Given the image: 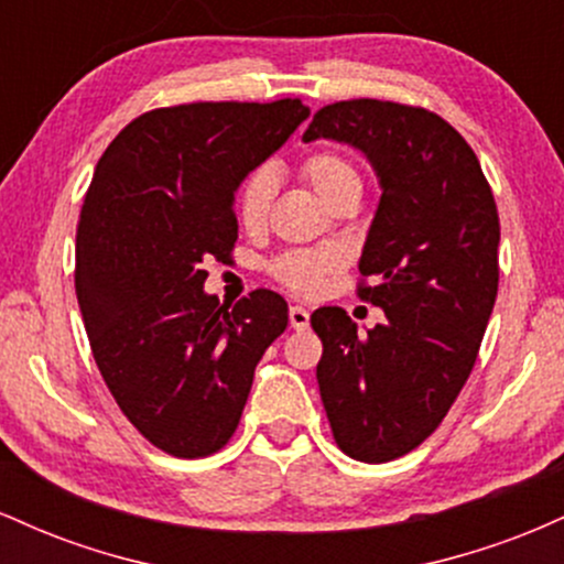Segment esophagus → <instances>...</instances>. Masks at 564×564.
<instances>
[{
    "mask_svg": "<svg viewBox=\"0 0 564 564\" xmlns=\"http://www.w3.org/2000/svg\"><path fill=\"white\" fill-rule=\"evenodd\" d=\"M289 323H291V328H296V332H304V328L310 326V313L304 307H300V304H291Z\"/></svg>",
    "mask_w": 564,
    "mask_h": 564,
    "instance_id": "esophagus-1",
    "label": "esophagus"
}]
</instances>
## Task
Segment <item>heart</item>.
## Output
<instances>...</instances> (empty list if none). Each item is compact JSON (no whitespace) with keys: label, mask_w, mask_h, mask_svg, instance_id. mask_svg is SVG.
<instances>
[{"label":"heart","mask_w":564,"mask_h":564,"mask_svg":"<svg viewBox=\"0 0 564 564\" xmlns=\"http://www.w3.org/2000/svg\"><path fill=\"white\" fill-rule=\"evenodd\" d=\"M304 183L315 191L323 204H334L336 198L349 191H364V180L355 170L352 161L334 151H318L302 161ZM275 174L260 170L251 174L238 193V219L249 232L264 228L270 215V204L275 198ZM341 268V254L336 249L318 251H289L270 264V273L283 286L300 294H315L326 278Z\"/></svg>","instance_id":"heart-1"}]
</instances>
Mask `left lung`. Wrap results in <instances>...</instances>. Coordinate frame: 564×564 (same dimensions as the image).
I'll return each instance as SVG.
<instances>
[{
  "mask_svg": "<svg viewBox=\"0 0 564 564\" xmlns=\"http://www.w3.org/2000/svg\"><path fill=\"white\" fill-rule=\"evenodd\" d=\"M345 142L377 172L360 300L384 310L366 334L341 307L310 315L336 445L384 464L422 445L469 379L498 291V212L480 161L448 121L390 100L321 108L302 134Z\"/></svg>",
  "mask_w": 564,
  "mask_h": 564,
  "instance_id": "8db88e82",
  "label": "left lung"
}]
</instances>
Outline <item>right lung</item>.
<instances>
[{
  "mask_svg": "<svg viewBox=\"0 0 564 564\" xmlns=\"http://www.w3.org/2000/svg\"><path fill=\"white\" fill-rule=\"evenodd\" d=\"M310 116L302 100L191 102L138 116L97 161L76 228V296L95 364L161 451L232 437L289 304L268 289L219 304L204 260H228L236 191Z\"/></svg>",
  "mask_w": 564,
  "mask_h": 564,
  "instance_id": "obj_1",
  "label": "right lung"
}]
</instances>
